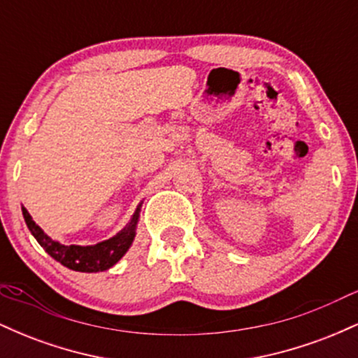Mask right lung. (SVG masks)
<instances>
[{
  "label": "right lung",
  "instance_id": "1",
  "mask_svg": "<svg viewBox=\"0 0 358 358\" xmlns=\"http://www.w3.org/2000/svg\"><path fill=\"white\" fill-rule=\"evenodd\" d=\"M143 202L138 205L136 212L131 217L129 224L113 236L108 241L97 242L94 245H65L59 241H53L43 232L40 225L35 224L31 215L24 207H22L23 219L27 222L28 229H30L31 236L35 237L36 242L45 249V252L59 261L62 266L79 271V273H99V271H108L127 252V249L133 244L134 237H136V229L139 222V212H141Z\"/></svg>",
  "mask_w": 358,
  "mask_h": 358
}]
</instances>
